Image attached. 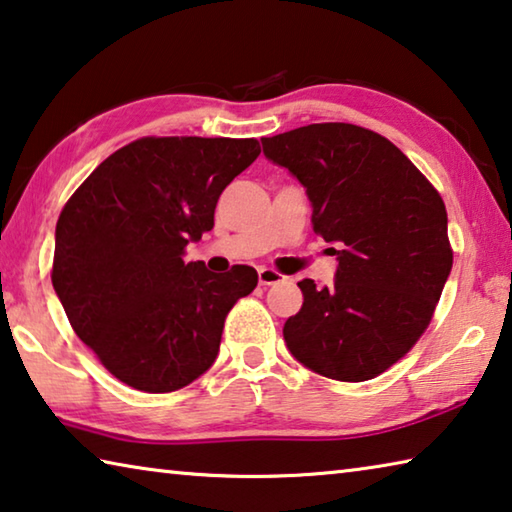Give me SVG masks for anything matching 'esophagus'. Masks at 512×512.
Returning <instances> with one entry per match:
<instances>
[{"label":"esophagus","mask_w":512,"mask_h":512,"mask_svg":"<svg viewBox=\"0 0 512 512\" xmlns=\"http://www.w3.org/2000/svg\"><path fill=\"white\" fill-rule=\"evenodd\" d=\"M257 277H259V284H262V287H271V284L284 282V275L273 271V268H259Z\"/></svg>","instance_id":"esophagus-1"}]
</instances>
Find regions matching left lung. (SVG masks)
<instances>
[{
	"mask_svg": "<svg viewBox=\"0 0 512 512\" xmlns=\"http://www.w3.org/2000/svg\"><path fill=\"white\" fill-rule=\"evenodd\" d=\"M262 146L307 189L314 230L339 262L332 287L298 282L305 302L282 329L289 352L329 379L381 375L427 329L452 271L443 198L368 128L309 124Z\"/></svg>",
	"mask_w": 512,
	"mask_h": 512,
	"instance_id": "1",
	"label": "left lung"
}]
</instances>
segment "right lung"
I'll return each instance as SVG.
<instances>
[{"label":"right lung","instance_id":"right-lung-1","mask_svg":"<svg viewBox=\"0 0 512 512\" xmlns=\"http://www.w3.org/2000/svg\"><path fill=\"white\" fill-rule=\"evenodd\" d=\"M257 155V140L142 137L103 160L60 212L56 296L124 384L171 393L214 363L225 316L257 287V271L216 275L183 255L214 228L221 192Z\"/></svg>","mask_w":512,"mask_h":512}]
</instances>
